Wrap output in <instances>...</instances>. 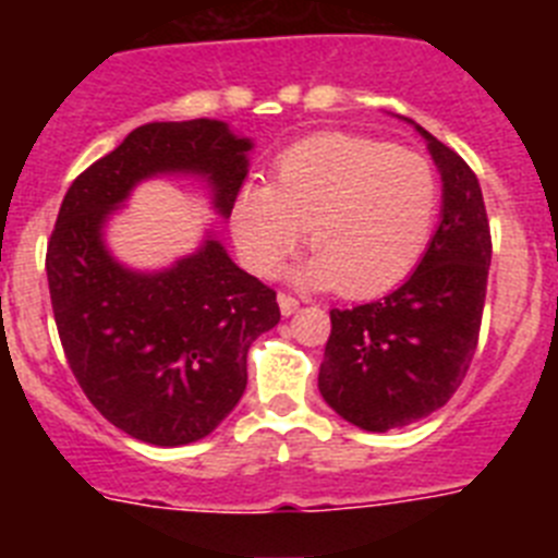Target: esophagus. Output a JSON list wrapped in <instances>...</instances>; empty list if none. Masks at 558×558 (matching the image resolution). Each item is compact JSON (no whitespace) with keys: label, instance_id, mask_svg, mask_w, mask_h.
Listing matches in <instances>:
<instances>
[{"label":"esophagus","instance_id":"1","mask_svg":"<svg viewBox=\"0 0 558 558\" xmlns=\"http://www.w3.org/2000/svg\"><path fill=\"white\" fill-rule=\"evenodd\" d=\"M279 310H282V315L299 313V299H293L288 293H279Z\"/></svg>","mask_w":558,"mask_h":558}]
</instances>
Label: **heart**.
<instances>
[{"label":"heart","mask_w":558,"mask_h":558,"mask_svg":"<svg viewBox=\"0 0 558 558\" xmlns=\"http://www.w3.org/2000/svg\"><path fill=\"white\" fill-rule=\"evenodd\" d=\"M436 209L438 179L425 156L352 133H318L276 159L274 186L248 181L236 192L231 234L254 274L274 276L307 226L313 254L295 279L363 299L416 268Z\"/></svg>","instance_id":"b5f03b06"}]
</instances>
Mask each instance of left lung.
<instances>
[{
  "instance_id": "8db88e82",
  "label": "left lung",
  "mask_w": 558,
  "mask_h": 558,
  "mask_svg": "<svg viewBox=\"0 0 558 558\" xmlns=\"http://www.w3.org/2000/svg\"><path fill=\"white\" fill-rule=\"evenodd\" d=\"M405 122L427 142L441 175V220L393 293L329 313L332 332L318 372L324 402L368 433L399 430L447 405L475 354L492 265L475 172L433 133Z\"/></svg>"
}]
</instances>
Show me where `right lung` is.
<instances>
[{
	"instance_id": "right-lung-1",
	"label": "right lung",
	"mask_w": 558,
	"mask_h": 558,
	"mask_svg": "<svg viewBox=\"0 0 558 558\" xmlns=\"http://www.w3.org/2000/svg\"><path fill=\"white\" fill-rule=\"evenodd\" d=\"M251 150L220 120L147 122L83 170L58 211L47 279L69 368L88 402L145 445L201 441L234 411L251 343L279 324V304L211 229L167 268L136 270L111 254L106 226L159 175L204 181L229 220Z\"/></svg>"
}]
</instances>
